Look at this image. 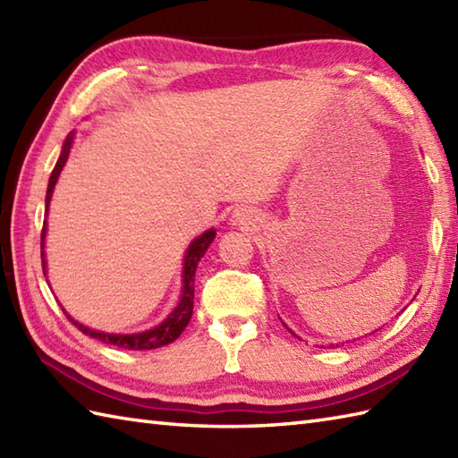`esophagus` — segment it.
<instances>
[{"label": "esophagus", "instance_id": "esophagus-1", "mask_svg": "<svg viewBox=\"0 0 458 458\" xmlns=\"http://www.w3.org/2000/svg\"><path fill=\"white\" fill-rule=\"evenodd\" d=\"M232 224H234V226H238V228H251L256 224V220H258V216L251 210H246V208H240V210H236L234 214H232Z\"/></svg>", "mask_w": 458, "mask_h": 458}]
</instances>
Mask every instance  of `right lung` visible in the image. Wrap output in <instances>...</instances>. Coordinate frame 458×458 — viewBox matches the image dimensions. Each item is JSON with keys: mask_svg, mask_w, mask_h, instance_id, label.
<instances>
[{"mask_svg": "<svg viewBox=\"0 0 458 458\" xmlns=\"http://www.w3.org/2000/svg\"><path fill=\"white\" fill-rule=\"evenodd\" d=\"M72 140L74 133H68V138L63 143V151L61 157H58L55 169L51 173V179H48V187H47V197H45V204H47V212H48V202H51L55 184L58 181V174H61L64 163L68 159V153H71L72 148ZM45 236H47V222L43 224V232H41V259H43V274H47V259H45ZM214 236H216V230L210 228L200 234L199 238H194L191 242V246L184 254V264H182V291H181V301L179 305L174 307V310H171V315L163 320L161 325L153 327L149 330H143V333H133V335H114V333H102V330H94L81 325L79 320H74L71 315H64L72 320L74 327H79L84 335H89L92 338H98L106 344H114L120 348H128V350H153V348H161L171 344L173 340H177L181 336V333L184 330V327L189 325V320L192 317V305H194V274H197V266L200 258L207 254L208 246L212 244Z\"/></svg>", "mask_w": 458, "mask_h": 458, "instance_id": "right-lung-1", "label": "right lung"}]
</instances>
